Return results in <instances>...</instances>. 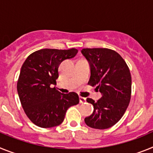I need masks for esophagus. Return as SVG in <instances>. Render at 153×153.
I'll use <instances>...</instances> for the list:
<instances>
[{"instance_id":"34e87169","label":"esophagus","mask_w":153,"mask_h":153,"mask_svg":"<svg viewBox=\"0 0 153 153\" xmlns=\"http://www.w3.org/2000/svg\"><path fill=\"white\" fill-rule=\"evenodd\" d=\"M79 102H80V103H82V104H83V103H85V102H86V99L85 98H83V97H79Z\"/></svg>"}]
</instances>
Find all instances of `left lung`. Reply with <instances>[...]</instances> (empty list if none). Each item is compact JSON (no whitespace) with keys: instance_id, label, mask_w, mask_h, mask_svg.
<instances>
[{"instance_id":"8db88e82","label":"left lung","mask_w":153,"mask_h":153,"mask_svg":"<svg viewBox=\"0 0 153 153\" xmlns=\"http://www.w3.org/2000/svg\"><path fill=\"white\" fill-rule=\"evenodd\" d=\"M82 54L91 68L88 84L95 86L102 95L96 102L86 99L94 111L85 123L91 128L106 129L116 124L128 108L132 91L130 71L120 54L111 49L84 48Z\"/></svg>"}]
</instances>
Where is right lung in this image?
I'll list each match as a JSON object with an SVG mask.
<instances>
[{"label": "right lung", "mask_w": 153, "mask_h": 153, "mask_svg": "<svg viewBox=\"0 0 153 153\" xmlns=\"http://www.w3.org/2000/svg\"><path fill=\"white\" fill-rule=\"evenodd\" d=\"M78 50L45 48L30 54L24 62L17 89L25 114L34 125L51 128L62 124L69 107L78 104L77 93L62 94L56 90L58 67L72 58Z\"/></svg>", "instance_id": "right-lung-1"}]
</instances>
